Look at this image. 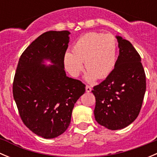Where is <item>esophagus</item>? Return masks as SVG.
<instances>
[{"label":"esophagus","instance_id":"esophagus-1","mask_svg":"<svg viewBox=\"0 0 157 157\" xmlns=\"http://www.w3.org/2000/svg\"><path fill=\"white\" fill-rule=\"evenodd\" d=\"M92 90V88L90 87V86H86V93H90V92H91Z\"/></svg>","mask_w":157,"mask_h":157}]
</instances>
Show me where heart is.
<instances>
[{
	"label": "heart",
	"mask_w": 157,
	"mask_h": 157,
	"mask_svg": "<svg viewBox=\"0 0 157 157\" xmlns=\"http://www.w3.org/2000/svg\"><path fill=\"white\" fill-rule=\"evenodd\" d=\"M116 39L112 35L89 33L79 38L72 46V53L63 56L66 71L73 77H77L85 67V79L93 83L105 78L113 71L116 63Z\"/></svg>",
	"instance_id": "1"
}]
</instances>
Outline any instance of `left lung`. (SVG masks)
<instances>
[{
    "label": "left lung",
    "mask_w": 157,
    "mask_h": 157,
    "mask_svg": "<svg viewBox=\"0 0 157 157\" xmlns=\"http://www.w3.org/2000/svg\"><path fill=\"white\" fill-rule=\"evenodd\" d=\"M119 55L113 71L93 87L94 115L100 125L119 130L138 116L146 91V76L141 58L129 41L116 36Z\"/></svg>",
    "instance_id": "1"
}]
</instances>
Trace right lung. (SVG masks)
Listing matches in <instances>:
<instances>
[{
	"instance_id": "add662e5",
	"label": "right lung",
	"mask_w": 157,
	"mask_h": 157,
	"mask_svg": "<svg viewBox=\"0 0 157 157\" xmlns=\"http://www.w3.org/2000/svg\"><path fill=\"white\" fill-rule=\"evenodd\" d=\"M69 31H48L33 41L19 60L13 94L25 125L38 136L52 139L68 128L72 110L85 85L66 75L63 56ZM48 60L52 65H45Z\"/></svg>"
}]
</instances>
